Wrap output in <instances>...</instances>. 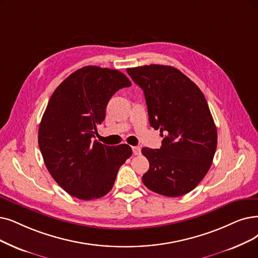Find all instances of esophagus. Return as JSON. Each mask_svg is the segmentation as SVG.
Here are the masks:
<instances>
[{"instance_id":"34e87169","label":"esophagus","mask_w":258,"mask_h":258,"mask_svg":"<svg viewBox=\"0 0 258 258\" xmlns=\"http://www.w3.org/2000/svg\"><path fill=\"white\" fill-rule=\"evenodd\" d=\"M132 151L135 156H140L141 154V148L140 147H132Z\"/></svg>"}]
</instances>
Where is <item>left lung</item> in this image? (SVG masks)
<instances>
[{"mask_svg":"<svg viewBox=\"0 0 258 258\" xmlns=\"http://www.w3.org/2000/svg\"><path fill=\"white\" fill-rule=\"evenodd\" d=\"M127 72L145 94L150 126L164 137L160 149H142L149 161L143 183L166 197L191 191L208 173L217 148L207 99L176 68L150 64Z\"/></svg>","mask_w":258,"mask_h":258,"instance_id":"1","label":"left lung"}]
</instances>
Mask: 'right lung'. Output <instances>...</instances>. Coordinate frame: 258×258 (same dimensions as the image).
Returning <instances> with one entry per match:
<instances>
[{
	"instance_id": "add662e5",
	"label": "right lung",
	"mask_w": 258,
	"mask_h": 258,
	"mask_svg": "<svg viewBox=\"0 0 258 258\" xmlns=\"http://www.w3.org/2000/svg\"><path fill=\"white\" fill-rule=\"evenodd\" d=\"M130 86L118 70L88 66L72 73L50 96L39 126V148L50 176L73 197H104L132 154L127 144L93 141L110 98Z\"/></svg>"
}]
</instances>
